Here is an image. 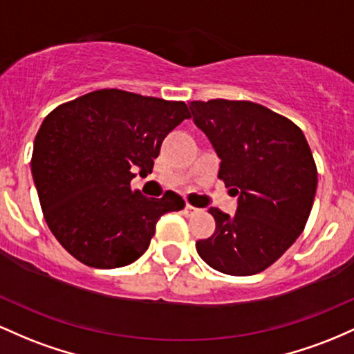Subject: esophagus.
Returning a JSON list of instances; mask_svg holds the SVG:
<instances>
[{
	"mask_svg": "<svg viewBox=\"0 0 354 354\" xmlns=\"http://www.w3.org/2000/svg\"><path fill=\"white\" fill-rule=\"evenodd\" d=\"M197 207H194V205H190V204H185V207H184V214L185 216H194V214L197 212Z\"/></svg>",
	"mask_w": 354,
	"mask_h": 354,
	"instance_id": "obj_1",
	"label": "esophagus"
}]
</instances>
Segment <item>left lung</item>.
Wrapping results in <instances>:
<instances>
[{
	"label": "left lung",
	"mask_w": 354,
	"mask_h": 354,
	"mask_svg": "<svg viewBox=\"0 0 354 354\" xmlns=\"http://www.w3.org/2000/svg\"><path fill=\"white\" fill-rule=\"evenodd\" d=\"M194 124L221 158L219 178L237 196L234 216L210 207L216 230L196 242L216 271L252 276L276 263L304 230L317 170L289 118L248 100L190 102Z\"/></svg>",
	"instance_id": "8db88e82"
}]
</instances>
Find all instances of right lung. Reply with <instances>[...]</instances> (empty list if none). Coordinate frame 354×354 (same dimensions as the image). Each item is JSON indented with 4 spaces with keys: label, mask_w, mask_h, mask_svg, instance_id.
<instances>
[{
    "label": "right lung",
    "mask_w": 354,
    "mask_h": 354,
    "mask_svg": "<svg viewBox=\"0 0 354 354\" xmlns=\"http://www.w3.org/2000/svg\"><path fill=\"white\" fill-rule=\"evenodd\" d=\"M190 118L184 102L103 88L63 103L35 137L31 174L43 216L75 259L98 269L132 264L149 249L156 224L184 209L132 190L135 170L152 174L164 138Z\"/></svg>",
    "instance_id": "right-lung-1"
}]
</instances>
